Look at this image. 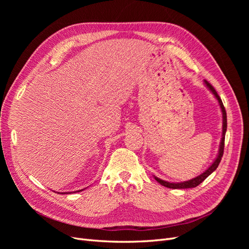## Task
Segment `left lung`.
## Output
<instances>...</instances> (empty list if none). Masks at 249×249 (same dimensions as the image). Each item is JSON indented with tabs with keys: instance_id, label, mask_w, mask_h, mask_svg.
Instances as JSON below:
<instances>
[{
	"instance_id": "8db88e82",
	"label": "left lung",
	"mask_w": 249,
	"mask_h": 249,
	"mask_svg": "<svg viewBox=\"0 0 249 249\" xmlns=\"http://www.w3.org/2000/svg\"><path fill=\"white\" fill-rule=\"evenodd\" d=\"M203 83H205V85L208 87V89L210 90L211 92L214 94V96L216 97V100L218 101V104H219L221 112H222V138L220 141V145H219V149H218V155L216 157V159L214 160V162L210 165V166L207 168V170L203 171L201 175L197 176L196 178H191L189 180H185V182H180V183H170L167 182V180H164L161 179L159 178L155 177L156 180L158 183H160L162 186L164 187H167L170 188V189H187V188H194L198 186L200 183H202L203 180H205L211 173L213 171L216 170V168L218 167V165H219L220 161H221V158L223 156V149H224V138H225V132H227V127H228V123H227V112H225L224 106L222 104V101L220 99V96L218 95V93L216 92V90L214 89V87L210 84V83L206 80H203Z\"/></svg>"
}]
</instances>
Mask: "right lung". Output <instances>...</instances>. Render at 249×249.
Masks as SVG:
<instances>
[{"label":"right lung","instance_id":"obj_1","mask_svg":"<svg viewBox=\"0 0 249 249\" xmlns=\"http://www.w3.org/2000/svg\"><path fill=\"white\" fill-rule=\"evenodd\" d=\"M82 190H83V189H82ZM82 190H79L78 192H80V191H82ZM74 192H77V191H74ZM74 192H73V193H74ZM66 193H70V192H66ZM62 194H63V193H62Z\"/></svg>","mask_w":249,"mask_h":249}]
</instances>
